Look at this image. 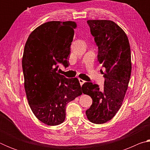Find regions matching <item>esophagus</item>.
I'll use <instances>...</instances> for the list:
<instances>
[{
	"label": "esophagus",
	"mask_w": 150,
	"mask_h": 150,
	"mask_svg": "<svg viewBox=\"0 0 150 150\" xmlns=\"http://www.w3.org/2000/svg\"><path fill=\"white\" fill-rule=\"evenodd\" d=\"M79 83H80V84H81V85H82L83 83H84L85 81H84V80H83V79H80V78H79Z\"/></svg>",
	"instance_id": "34e87169"
}]
</instances>
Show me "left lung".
<instances>
[{"label": "left lung", "instance_id": "8db88e82", "mask_svg": "<svg viewBox=\"0 0 150 150\" xmlns=\"http://www.w3.org/2000/svg\"><path fill=\"white\" fill-rule=\"evenodd\" d=\"M98 47V62L105 71L104 87L86 82L83 93L89 95L93 104L86 110L91 122L100 124L110 120L120 109L130 81L132 64L128 38L123 30L110 20H87Z\"/></svg>", "mask_w": 150, "mask_h": 150}]
</instances>
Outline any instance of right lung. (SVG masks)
I'll list each match as a JSON object with an SVG mask.
<instances>
[{
  "label": "right lung",
  "instance_id": "1",
  "mask_svg": "<svg viewBox=\"0 0 150 150\" xmlns=\"http://www.w3.org/2000/svg\"><path fill=\"white\" fill-rule=\"evenodd\" d=\"M75 22L51 21L40 25L28 38L22 57L24 87L29 105L47 125L63 122L67 103L82 95L77 78L59 74V64L69 65Z\"/></svg>",
  "mask_w": 150,
  "mask_h": 150
}]
</instances>
